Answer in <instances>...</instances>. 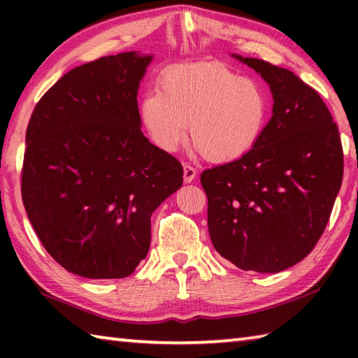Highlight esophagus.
<instances>
[{
	"label": "esophagus",
	"instance_id": "34e87169",
	"mask_svg": "<svg viewBox=\"0 0 358 358\" xmlns=\"http://www.w3.org/2000/svg\"><path fill=\"white\" fill-rule=\"evenodd\" d=\"M196 169L189 164H183V177H185V183H192L196 180Z\"/></svg>",
	"mask_w": 358,
	"mask_h": 358
}]
</instances>
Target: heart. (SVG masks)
I'll list each match as a JSON object with an SVG mask.
<instances>
[{"instance_id":"b5f03b06","label":"heart","mask_w":358,"mask_h":358,"mask_svg":"<svg viewBox=\"0 0 358 358\" xmlns=\"http://www.w3.org/2000/svg\"><path fill=\"white\" fill-rule=\"evenodd\" d=\"M138 113L157 148L172 153L189 136L211 162L238 159L262 137L268 99L252 78L221 63H183L162 72L159 92L143 96Z\"/></svg>"}]
</instances>
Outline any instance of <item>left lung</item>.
Returning a JSON list of instances; mask_svg holds the SVG:
<instances>
[{"mask_svg":"<svg viewBox=\"0 0 358 358\" xmlns=\"http://www.w3.org/2000/svg\"><path fill=\"white\" fill-rule=\"evenodd\" d=\"M232 57L268 83L273 108L252 150L202 172L208 232L238 268L278 273L305 259L325 230L343 181L341 138L316 90L294 72Z\"/></svg>","mask_w":358,"mask_h":358,"instance_id":"obj_1","label":"left lung"}]
</instances>
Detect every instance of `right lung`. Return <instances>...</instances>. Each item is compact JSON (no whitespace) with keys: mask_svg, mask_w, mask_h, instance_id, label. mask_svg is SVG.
I'll return each mask as SVG.
<instances>
[{"mask_svg":"<svg viewBox=\"0 0 358 358\" xmlns=\"http://www.w3.org/2000/svg\"><path fill=\"white\" fill-rule=\"evenodd\" d=\"M153 57L77 66L42 96L27 129L22 199L47 252L90 280L129 276L147 257L151 213L183 167L141 131L137 92Z\"/></svg>","mask_w":358,"mask_h":358,"instance_id":"add662e5","label":"right lung"}]
</instances>
